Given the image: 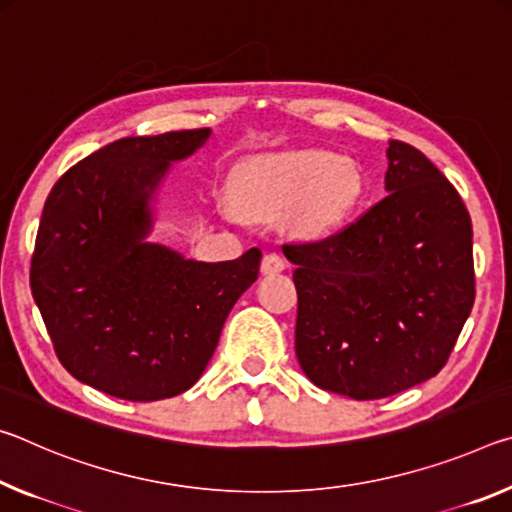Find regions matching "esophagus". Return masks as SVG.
<instances>
[{
	"label": "esophagus",
	"mask_w": 512,
	"mask_h": 512,
	"mask_svg": "<svg viewBox=\"0 0 512 512\" xmlns=\"http://www.w3.org/2000/svg\"><path fill=\"white\" fill-rule=\"evenodd\" d=\"M283 270H286V258H283L281 254H276V251H272V254H265L263 263H261V272H263L265 276L279 274V272H283Z\"/></svg>",
	"instance_id": "esophagus-1"
}]
</instances>
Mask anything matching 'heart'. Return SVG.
I'll list each match as a JSON object with an SVG mask.
<instances>
[{"instance_id":"obj_1","label":"heart","mask_w":512,"mask_h":512,"mask_svg":"<svg viewBox=\"0 0 512 512\" xmlns=\"http://www.w3.org/2000/svg\"><path fill=\"white\" fill-rule=\"evenodd\" d=\"M351 167L322 152H288L258 158L240 172L236 199L249 215L288 220L304 233H322L356 199Z\"/></svg>"}]
</instances>
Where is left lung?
Wrapping results in <instances>:
<instances>
[{"label": "left lung", "mask_w": 512, "mask_h": 512, "mask_svg": "<svg viewBox=\"0 0 512 512\" xmlns=\"http://www.w3.org/2000/svg\"><path fill=\"white\" fill-rule=\"evenodd\" d=\"M385 192L335 236L283 245L297 265L295 351L317 388L383 399L445 367L474 306L472 220L429 158L390 140Z\"/></svg>", "instance_id": "obj_1"}]
</instances>
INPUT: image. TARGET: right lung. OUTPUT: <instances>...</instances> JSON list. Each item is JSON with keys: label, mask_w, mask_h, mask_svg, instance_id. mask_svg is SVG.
<instances>
[{"label": "right lung", "mask_w": 512, "mask_h": 512, "mask_svg": "<svg viewBox=\"0 0 512 512\" xmlns=\"http://www.w3.org/2000/svg\"><path fill=\"white\" fill-rule=\"evenodd\" d=\"M211 129L122 138L70 167L45 201L31 292L74 379L127 401L199 381L261 249L204 263L149 242L158 188Z\"/></svg>", "instance_id": "right-lung-1"}]
</instances>
